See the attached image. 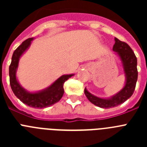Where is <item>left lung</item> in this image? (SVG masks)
<instances>
[{"instance_id":"left-lung-1","label":"left lung","mask_w":147,"mask_h":147,"mask_svg":"<svg viewBox=\"0 0 147 147\" xmlns=\"http://www.w3.org/2000/svg\"><path fill=\"white\" fill-rule=\"evenodd\" d=\"M113 50L117 53L121 60L126 76V82L124 88L119 93L108 98L96 96L89 93L86 88H85V94L90 102L97 107L105 109L116 107L132 96L138 80L137 58L129 45L115 37Z\"/></svg>"}]
</instances>
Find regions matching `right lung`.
<instances>
[{"label":"right lung","instance_id":"add662e5","mask_svg":"<svg viewBox=\"0 0 147 147\" xmlns=\"http://www.w3.org/2000/svg\"><path fill=\"white\" fill-rule=\"evenodd\" d=\"M33 38H28L23 41L14 51L9 65V82L14 94L23 103L34 108H45L50 107L58 102L64 94L63 85L74 74L62 75L47 88L36 93H30L25 90L17 80L16 71L18 62L22 54L25 52L31 45Z\"/></svg>","mask_w":147,"mask_h":147}]
</instances>
